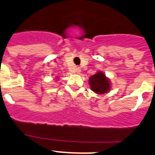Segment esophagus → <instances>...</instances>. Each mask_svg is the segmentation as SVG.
Listing matches in <instances>:
<instances>
[{
    "label": "esophagus",
    "mask_w": 155,
    "mask_h": 155,
    "mask_svg": "<svg viewBox=\"0 0 155 155\" xmlns=\"http://www.w3.org/2000/svg\"><path fill=\"white\" fill-rule=\"evenodd\" d=\"M80 71H81L80 68L75 67V68H73V69H72V70H71V72H74V73H79V72H80Z\"/></svg>",
    "instance_id": "esophagus-1"
}]
</instances>
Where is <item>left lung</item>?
I'll return each mask as SVG.
<instances>
[{"label":"left lung","mask_w":155,"mask_h":155,"mask_svg":"<svg viewBox=\"0 0 155 155\" xmlns=\"http://www.w3.org/2000/svg\"><path fill=\"white\" fill-rule=\"evenodd\" d=\"M89 85L93 92L97 94H104L111 90V83L108 77L102 71H97L89 79Z\"/></svg>","instance_id":"obj_1"}]
</instances>
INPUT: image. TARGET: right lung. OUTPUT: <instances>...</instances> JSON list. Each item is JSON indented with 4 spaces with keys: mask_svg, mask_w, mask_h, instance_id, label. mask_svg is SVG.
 Listing matches in <instances>:
<instances>
[{
    "mask_svg": "<svg viewBox=\"0 0 155 155\" xmlns=\"http://www.w3.org/2000/svg\"><path fill=\"white\" fill-rule=\"evenodd\" d=\"M55 79H58V77H55ZM55 81H56V80H55ZM57 81H58V80H57Z\"/></svg>",
    "mask_w": 155,
    "mask_h": 155,
    "instance_id": "1",
    "label": "right lung"
}]
</instances>
